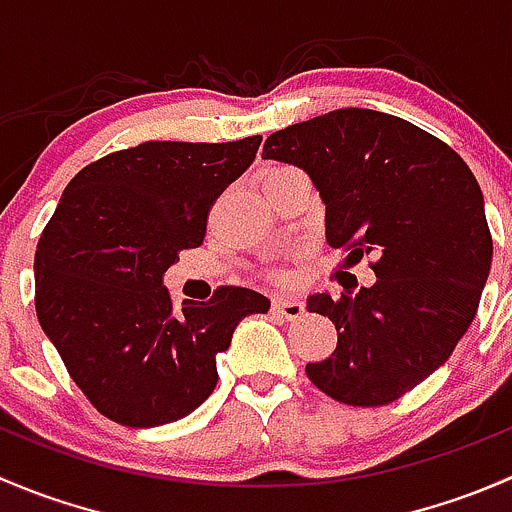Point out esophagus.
Returning <instances> with one entry per match:
<instances>
[{
	"mask_svg": "<svg viewBox=\"0 0 512 512\" xmlns=\"http://www.w3.org/2000/svg\"><path fill=\"white\" fill-rule=\"evenodd\" d=\"M272 309H275L280 317H285L287 322L299 319L304 314V304L294 297H285V294H277V297L272 299Z\"/></svg>",
	"mask_w": 512,
	"mask_h": 512,
	"instance_id": "esophagus-1",
	"label": "esophagus"
}]
</instances>
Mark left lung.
<instances>
[{
    "label": "left lung",
    "mask_w": 512,
    "mask_h": 512,
    "mask_svg": "<svg viewBox=\"0 0 512 512\" xmlns=\"http://www.w3.org/2000/svg\"><path fill=\"white\" fill-rule=\"evenodd\" d=\"M262 156L312 178L347 265L374 257L371 287L307 299L337 327V349L307 364L309 381L349 406L401 399L446 364L478 312L493 237L476 175L436 136L369 108L282 128Z\"/></svg>",
    "instance_id": "left-lung-1"
}]
</instances>
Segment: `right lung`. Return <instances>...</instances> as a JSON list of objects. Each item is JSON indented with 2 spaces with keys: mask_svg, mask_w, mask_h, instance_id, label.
<instances>
[{
  "mask_svg": "<svg viewBox=\"0 0 512 512\" xmlns=\"http://www.w3.org/2000/svg\"><path fill=\"white\" fill-rule=\"evenodd\" d=\"M260 143L148 141L86 165L66 185L36 245V317L111 421L153 428L198 409L240 319L270 309L245 287L175 309L163 287L180 252L203 245L210 208Z\"/></svg>",
  "mask_w": 512,
  "mask_h": 512,
  "instance_id": "obj_1",
  "label": "right lung"
}]
</instances>
